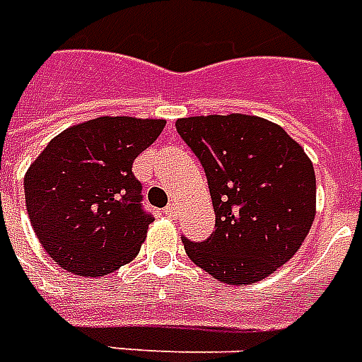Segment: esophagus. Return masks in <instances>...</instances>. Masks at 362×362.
Here are the masks:
<instances>
[{
  "label": "esophagus",
  "instance_id": "34e87169",
  "mask_svg": "<svg viewBox=\"0 0 362 362\" xmlns=\"http://www.w3.org/2000/svg\"><path fill=\"white\" fill-rule=\"evenodd\" d=\"M165 213H166V215H168V217H174V215H176V205H174V204L166 205Z\"/></svg>",
  "mask_w": 362,
  "mask_h": 362
}]
</instances>
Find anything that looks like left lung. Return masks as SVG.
Returning a JSON list of instances; mask_svg holds the SVG:
<instances>
[{"label":"left lung","mask_w":362,"mask_h":362,"mask_svg":"<svg viewBox=\"0 0 362 362\" xmlns=\"http://www.w3.org/2000/svg\"><path fill=\"white\" fill-rule=\"evenodd\" d=\"M204 165L215 230L184 240L188 258L227 285L266 279L303 246L316 215V174L308 155L277 124L248 114L176 119Z\"/></svg>","instance_id":"1"}]
</instances>
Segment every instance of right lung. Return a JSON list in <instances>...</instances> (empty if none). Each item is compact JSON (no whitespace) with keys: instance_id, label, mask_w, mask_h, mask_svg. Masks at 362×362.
Instances as JSON below:
<instances>
[{"instance_id":"add662e5","label":"right lung","mask_w":362,"mask_h":362,"mask_svg":"<svg viewBox=\"0 0 362 362\" xmlns=\"http://www.w3.org/2000/svg\"><path fill=\"white\" fill-rule=\"evenodd\" d=\"M165 124L132 116L87 119L56 135L28 166V219L62 269L103 277L139 254L153 217L141 209L132 165Z\"/></svg>"}]
</instances>
